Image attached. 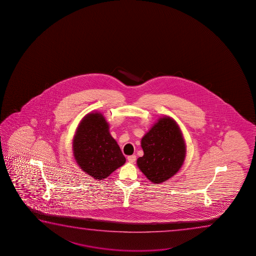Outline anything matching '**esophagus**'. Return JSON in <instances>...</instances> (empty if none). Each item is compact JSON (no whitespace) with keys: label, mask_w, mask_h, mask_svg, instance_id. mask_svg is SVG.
<instances>
[{"label":"esophagus","mask_w":256,"mask_h":256,"mask_svg":"<svg viewBox=\"0 0 256 256\" xmlns=\"http://www.w3.org/2000/svg\"><path fill=\"white\" fill-rule=\"evenodd\" d=\"M128 162H136V156H134V154H132V156H128Z\"/></svg>","instance_id":"esophagus-1"}]
</instances>
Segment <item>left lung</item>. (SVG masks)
<instances>
[{"mask_svg":"<svg viewBox=\"0 0 256 256\" xmlns=\"http://www.w3.org/2000/svg\"><path fill=\"white\" fill-rule=\"evenodd\" d=\"M144 156L137 165L148 180L161 184L181 168L186 158V144L181 130L174 120L159 119L142 139Z\"/></svg>","mask_w":256,"mask_h":256,"instance_id":"1","label":"left lung"}]
</instances>
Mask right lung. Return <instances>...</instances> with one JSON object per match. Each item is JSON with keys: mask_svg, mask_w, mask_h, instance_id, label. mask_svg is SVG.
<instances>
[{"mask_svg": "<svg viewBox=\"0 0 256 256\" xmlns=\"http://www.w3.org/2000/svg\"><path fill=\"white\" fill-rule=\"evenodd\" d=\"M74 156L83 172L98 180L108 178L126 162L109 133L108 123L98 112L88 114L82 120L74 136Z\"/></svg>", "mask_w": 256, "mask_h": 256, "instance_id": "obj_1", "label": "right lung"}]
</instances>
